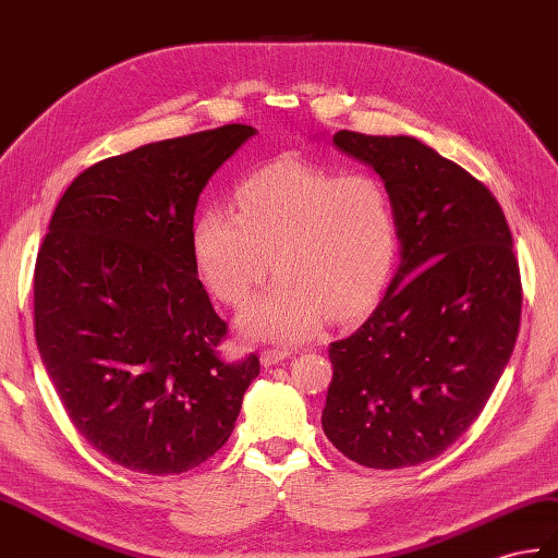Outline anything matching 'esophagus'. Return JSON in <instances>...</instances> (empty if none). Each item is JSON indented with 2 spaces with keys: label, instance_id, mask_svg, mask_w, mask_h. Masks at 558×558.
<instances>
[{
  "label": "esophagus",
  "instance_id": "34e87169",
  "mask_svg": "<svg viewBox=\"0 0 558 558\" xmlns=\"http://www.w3.org/2000/svg\"><path fill=\"white\" fill-rule=\"evenodd\" d=\"M288 356H290V349H264L262 364L274 366V364H280V361H284Z\"/></svg>",
  "mask_w": 558,
  "mask_h": 558
}]
</instances>
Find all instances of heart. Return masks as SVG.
Listing matches in <instances>:
<instances>
[{
	"label": "heart",
	"instance_id": "heart-1",
	"mask_svg": "<svg viewBox=\"0 0 558 558\" xmlns=\"http://www.w3.org/2000/svg\"><path fill=\"white\" fill-rule=\"evenodd\" d=\"M235 206L211 204L192 228L194 258L211 292L242 306L270 268L280 276L242 314L256 338H311L326 314L349 320L383 294L399 254L397 204L373 173L306 161L258 168Z\"/></svg>",
	"mask_w": 558,
	"mask_h": 558
}]
</instances>
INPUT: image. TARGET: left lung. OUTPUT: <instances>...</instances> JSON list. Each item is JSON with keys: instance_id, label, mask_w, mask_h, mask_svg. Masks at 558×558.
Returning a JSON list of instances; mask_svg holds the SVG:
<instances>
[{"instance_id": "1", "label": "left lung", "mask_w": 558, "mask_h": 558, "mask_svg": "<svg viewBox=\"0 0 558 558\" xmlns=\"http://www.w3.org/2000/svg\"><path fill=\"white\" fill-rule=\"evenodd\" d=\"M332 142L390 187L401 264L354 335L332 342L323 433L368 469L442 454L481 416L521 326V268L499 202L413 137L338 131Z\"/></svg>"}]
</instances>
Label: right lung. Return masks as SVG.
Returning a JSON list of instances; mask_svg holds the SVG:
<instances>
[{"label":"right lung","instance_id":"add662e5","mask_svg":"<svg viewBox=\"0 0 558 558\" xmlns=\"http://www.w3.org/2000/svg\"><path fill=\"white\" fill-rule=\"evenodd\" d=\"M254 135L230 123L104 159L59 199L35 264V340L99 454L185 473L228 442L258 356L226 361L228 323L197 278L194 209Z\"/></svg>","mask_w":558,"mask_h":558}]
</instances>
